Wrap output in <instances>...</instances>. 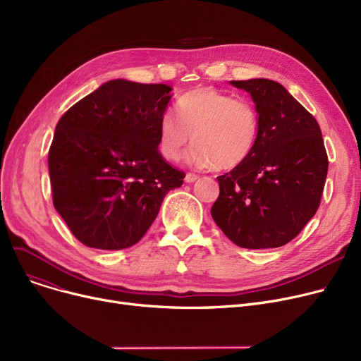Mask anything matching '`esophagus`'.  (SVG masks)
I'll use <instances>...</instances> for the list:
<instances>
[{
	"label": "esophagus",
	"instance_id": "1",
	"mask_svg": "<svg viewBox=\"0 0 361 361\" xmlns=\"http://www.w3.org/2000/svg\"><path fill=\"white\" fill-rule=\"evenodd\" d=\"M185 183H195L196 180H199V176H196V174H192V173H188V174H185Z\"/></svg>",
	"mask_w": 361,
	"mask_h": 361
}]
</instances>
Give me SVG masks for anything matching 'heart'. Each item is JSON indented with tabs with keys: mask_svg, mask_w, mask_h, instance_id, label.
<instances>
[{
	"mask_svg": "<svg viewBox=\"0 0 361 361\" xmlns=\"http://www.w3.org/2000/svg\"><path fill=\"white\" fill-rule=\"evenodd\" d=\"M257 135L259 117L249 102L200 86L180 97L177 117L162 114L158 146L165 159L178 161L192 140L195 146L187 155L192 165L230 171L250 157Z\"/></svg>",
	"mask_w": 361,
	"mask_h": 361,
	"instance_id": "heart-1",
	"label": "heart"
}]
</instances>
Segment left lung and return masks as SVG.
Returning <instances> with one entry per match:
<instances>
[{"label":"left lung","instance_id":"obj_1","mask_svg":"<svg viewBox=\"0 0 361 361\" xmlns=\"http://www.w3.org/2000/svg\"><path fill=\"white\" fill-rule=\"evenodd\" d=\"M255 102L259 135L250 157L218 177L211 214L244 249L290 243L314 216L328 174V157L314 117L269 79L231 80Z\"/></svg>","mask_w":361,"mask_h":361}]
</instances>
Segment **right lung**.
I'll return each mask as SVG.
<instances>
[{
  "label": "right lung",
  "mask_w": 361,
  "mask_h": 361,
  "mask_svg": "<svg viewBox=\"0 0 361 361\" xmlns=\"http://www.w3.org/2000/svg\"><path fill=\"white\" fill-rule=\"evenodd\" d=\"M173 87L109 80L74 104L48 154L52 202L87 247L121 250L155 221L185 177L158 150L159 120Z\"/></svg>",
  "instance_id": "obj_1"
}]
</instances>
